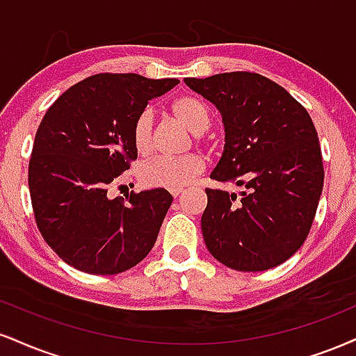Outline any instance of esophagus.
<instances>
[{
  "label": "esophagus",
  "instance_id": "1",
  "mask_svg": "<svg viewBox=\"0 0 356 356\" xmlns=\"http://www.w3.org/2000/svg\"><path fill=\"white\" fill-rule=\"evenodd\" d=\"M170 194H172V197H179L182 194V189H174V191H170Z\"/></svg>",
  "mask_w": 356,
  "mask_h": 356
}]
</instances>
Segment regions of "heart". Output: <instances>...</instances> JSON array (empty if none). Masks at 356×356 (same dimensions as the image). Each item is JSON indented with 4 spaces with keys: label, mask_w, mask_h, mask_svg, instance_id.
Wrapping results in <instances>:
<instances>
[{
    "label": "heart",
    "mask_w": 356,
    "mask_h": 356,
    "mask_svg": "<svg viewBox=\"0 0 356 356\" xmlns=\"http://www.w3.org/2000/svg\"><path fill=\"white\" fill-rule=\"evenodd\" d=\"M172 114L179 122L192 134H204L211 126V113L207 106L197 97H181L172 104ZM132 144L140 156L151 152L152 149V113L144 111L136 119L132 127ZM202 170V161L195 154L182 157H154L144 162L139 169V179L145 187H161V189H182L194 181Z\"/></svg>",
    "instance_id": "b5f03b06"
}]
</instances>
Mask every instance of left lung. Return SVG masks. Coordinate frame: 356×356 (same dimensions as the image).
Masks as SVG:
<instances>
[{
	"label": "left lung",
	"mask_w": 356,
	"mask_h": 356,
	"mask_svg": "<svg viewBox=\"0 0 356 356\" xmlns=\"http://www.w3.org/2000/svg\"><path fill=\"white\" fill-rule=\"evenodd\" d=\"M222 115L225 145L211 179L247 191L205 189L202 235L213 259L234 270L262 272L305 242L323 189L318 136L286 89L255 72L184 79Z\"/></svg>",
	"instance_id": "1"
}]
</instances>
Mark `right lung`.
I'll use <instances>...</instances> for the list:
<instances>
[{
	"label": "right lung",
	"instance_id": "right-lung-1",
	"mask_svg": "<svg viewBox=\"0 0 356 356\" xmlns=\"http://www.w3.org/2000/svg\"><path fill=\"white\" fill-rule=\"evenodd\" d=\"M179 79L96 74L46 111L34 137L28 184L38 229L59 259L81 272L114 275L151 252L172 195L165 189L108 195L137 159L132 127L147 102Z\"/></svg>",
	"mask_w": 356,
	"mask_h": 356
}]
</instances>
